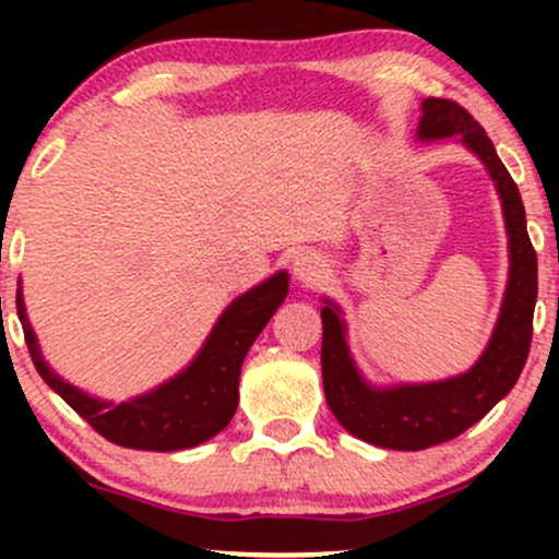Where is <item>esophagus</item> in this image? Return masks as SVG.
I'll return each instance as SVG.
<instances>
[{
  "label": "esophagus",
  "instance_id": "34e87169",
  "mask_svg": "<svg viewBox=\"0 0 559 559\" xmlns=\"http://www.w3.org/2000/svg\"><path fill=\"white\" fill-rule=\"evenodd\" d=\"M294 275H297L299 284L312 286L329 275V265H325V260L316 252H301L297 254V260H294Z\"/></svg>",
  "mask_w": 559,
  "mask_h": 559
}]
</instances>
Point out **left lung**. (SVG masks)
Masks as SVG:
<instances>
[{"mask_svg": "<svg viewBox=\"0 0 559 559\" xmlns=\"http://www.w3.org/2000/svg\"><path fill=\"white\" fill-rule=\"evenodd\" d=\"M454 133H460V139L489 168V176L502 197L507 234H510V281H507L499 323L484 357L467 373L449 378V381L370 389L349 360L338 307L325 299L329 307L320 310V318H323L320 365H323L325 402L346 431L383 449L418 452V449L457 439L515 386L528 360L538 271L534 243L525 230L521 191L478 120L457 102L428 96L423 102L418 136L444 139Z\"/></svg>", "mask_w": 559, "mask_h": 559, "instance_id": "obj_1", "label": "left lung"}]
</instances>
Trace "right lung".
<instances>
[{
	"label": "right lung",
	"instance_id": "add662e5",
	"mask_svg": "<svg viewBox=\"0 0 559 559\" xmlns=\"http://www.w3.org/2000/svg\"><path fill=\"white\" fill-rule=\"evenodd\" d=\"M288 275L278 273L265 284L254 286L223 312L217 325L204 342L197 360L150 394L139 400L115 404L99 402L75 386L57 378L41 360L36 336L25 318L23 297L17 292V318L23 323V336L28 344L31 360L38 376L81 415L96 433L112 444L126 449H146V452H176L213 439L228 426L239 404L241 362L249 346L265 329L267 320L286 299Z\"/></svg>",
	"mask_w": 559,
	"mask_h": 559
}]
</instances>
